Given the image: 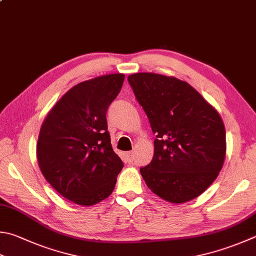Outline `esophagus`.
<instances>
[{
	"mask_svg": "<svg viewBox=\"0 0 256 256\" xmlns=\"http://www.w3.org/2000/svg\"><path fill=\"white\" fill-rule=\"evenodd\" d=\"M126 156H127V159H128L129 162H134V152H126Z\"/></svg>",
	"mask_w": 256,
	"mask_h": 256,
	"instance_id": "1",
	"label": "esophagus"
}]
</instances>
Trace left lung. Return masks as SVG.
<instances>
[{
  "label": "left lung",
  "mask_w": 256,
  "mask_h": 256,
  "mask_svg": "<svg viewBox=\"0 0 256 256\" xmlns=\"http://www.w3.org/2000/svg\"><path fill=\"white\" fill-rule=\"evenodd\" d=\"M128 82L156 134L152 160L140 168L146 185L174 204L198 197L218 176L226 155L218 110L175 76L139 72Z\"/></svg>",
  "instance_id": "left-lung-1"
}]
</instances>
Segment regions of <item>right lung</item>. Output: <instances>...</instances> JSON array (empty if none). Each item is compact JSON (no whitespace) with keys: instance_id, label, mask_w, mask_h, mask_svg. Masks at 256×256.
I'll return each mask as SVG.
<instances>
[{"instance_id":"1","label":"right lung","mask_w":256,"mask_h":256,"mask_svg":"<svg viewBox=\"0 0 256 256\" xmlns=\"http://www.w3.org/2000/svg\"><path fill=\"white\" fill-rule=\"evenodd\" d=\"M124 80V74H112L72 86L41 126L36 144L41 172L60 195L78 205L107 198L124 167L106 118Z\"/></svg>"}]
</instances>
